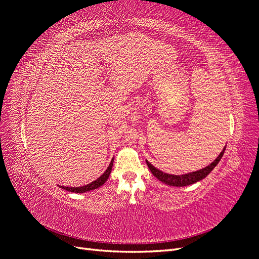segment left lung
Here are the masks:
<instances>
[{"instance_id":"left-lung-1","label":"left lung","mask_w":259,"mask_h":259,"mask_svg":"<svg viewBox=\"0 0 259 259\" xmlns=\"http://www.w3.org/2000/svg\"><path fill=\"white\" fill-rule=\"evenodd\" d=\"M226 150V147L223 149V151L221 152L217 158L215 159L214 162H211L208 166L199 169L197 171H192V173H188L185 175H171V174H166V173H163L162 170L155 168L151 163L147 162V165L149 167V169L151 170V173L158 178L159 180H161L162 183L166 184L168 186H174V187H184V186H189L192 185L194 183L199 182V180H202L203 178H205L211 170L214 169V167L217 165L218 162L221 161L222 156L224 155V152Z\"/></svg>"}]
</instances>
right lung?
<instances>
[{"instance_id": "obj_1", "label": "right lung", "mask_w": 259, "mask_h": 259, "mask_svg": "<svg viewBox=\"0 0 259 259\" xmlns=\"http://www.w3.org/2000/svg\"><path fill=\"white\" fill-rule=\"evenodd\" d=\"M112 166H113V159L110 162V164H109V166L106 169L105 173L89 185L83 186V187H65V186H61L60 188H62V189H65L67 191H70V192H74V193H83V192H86V191L97 189V188H99L100 186H103L107 182V179L109 178V175H110V173H111Z\"/></svg>"}]
</instances>
